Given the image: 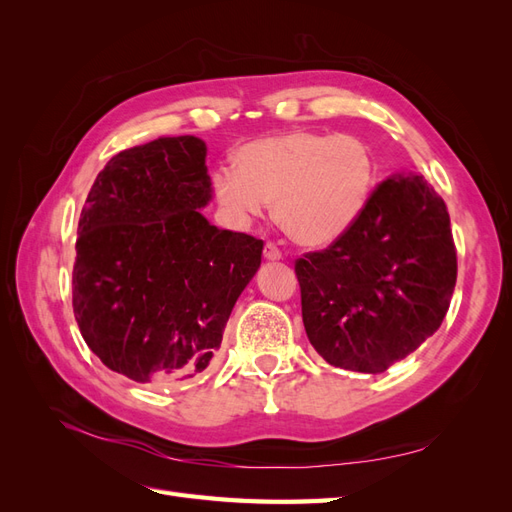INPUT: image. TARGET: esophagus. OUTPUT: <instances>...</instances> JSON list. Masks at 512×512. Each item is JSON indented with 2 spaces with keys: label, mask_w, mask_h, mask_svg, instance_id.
<instances>
[{
  "label": "esophagus",
  "mask_w": 512,
  "mask_h": 512,
  "mask_svg": "<svg viewBox=\"0 0 512 512\" xmlns=\"http://www.w3.org/2000/svg\"><path fill=\"white\" fill-rule=\"evenodd\" d=\"M265 258L267 260H280L282 258V250L275 243L269 241V243H265Z\"/></svg>",
  "instance_id": "esophagus-1"
}]
</instances>
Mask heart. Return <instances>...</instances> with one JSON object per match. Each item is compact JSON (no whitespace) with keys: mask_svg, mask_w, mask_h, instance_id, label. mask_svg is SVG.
Masks as SVG:
<instances>
[{"mask_svg":"<svg viewBox=\"0 0 512 512\" xmlns=\"http://www.w3.org/2000/svg\"><path fill=\"white\" fill-rule=\"evenodd\" d=\"M378 181L376 153L354 134L294 130L258 138L213 170V192L237 218L273 203L275 220L305 247H322L361 220Z\"/></svg>","mask_w":512,"mask_h":512,"instance_id":"b5f03b06","label":"heart"}]
</instances>
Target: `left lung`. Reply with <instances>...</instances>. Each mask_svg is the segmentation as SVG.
<instances>
[{
	"label": "left lung",
	"instance_id": "8db88e82",
	"mask_svg": "<svg viewBox=\"0 0 512 512\" xmlns=\"http://www.w3.org/2000/svg\"><path fill=\"white\" fill-rule=\"evenodd\" d=\"M309 344L324 361L382 374L440 329L457 282L442 196L408 170L376 185L361 220L294 262Z\"/></svg>",
	"mask_w": 512,
	"mask_h": 512
}]
</instances>
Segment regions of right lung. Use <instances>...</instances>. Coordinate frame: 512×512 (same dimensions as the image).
<instances>
[{"label": "right lung", "mask_w": 512, "mask_h": 512, "mask_svg": "<svg viewBox=\"0 0 512 512\" xmlns=\"http://www.w3.org/2000/svg\"><path fill=\"white\" fill-rule=\"evenodd\" d=\"M207 147L160 136L106 162L87 194L72 307L89 350L134 382H177L211 365L262 239L215 228Z\"/></svg>", "instance_id": "right-lung-1"}]
</instances>
